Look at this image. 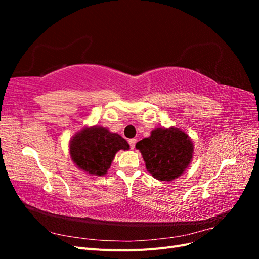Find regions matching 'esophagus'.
<instances>
[{
    "mask_svg": "<svg viewBox=\"0 0 259 259\" xmlns=\"http://www.w3.org/2000/svg\"><path fill=\"white\" fill-rule=\"evenodd\" d=\"M128 144H130L131 149H134V148H135V145H136V139H135V138L130 139V140H128Z\"/></svg>",
    "mask_w": 259,
    "mask_h": 259,
    "instance_id": "1",
    "label": "esophagus"
}]
</instances>
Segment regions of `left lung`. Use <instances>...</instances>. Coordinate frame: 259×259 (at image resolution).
<instances>
[{"mask_svg": "<svg viewBox=\"0 0 259 259\" xmlns=\"http://www.w3.org/2000/svg\"><path fill=\"white\" fill-rule=\"evenodd\" d=\"M146 168L155 179L168 182L179 177L190 163L193 145L186 133L177 128H156L151 136L136 144Z\"/></svg>", "mask_w": 259, "mask_h": 259, "instance_id": "left-lung-1", "label": "left lung"}]
</instances>
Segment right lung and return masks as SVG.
<instances>
[{"mask_svg": "<svg viewBox=\"0 0 259 259\" xmlns=\"http://www.w3.org/2000/svg\"><path fill=\"white\" fill-rule=\"evenodd\" d=\"M130 146L119 134H113L104 127L85 128L71 140L70 154L81 169L101 176L110 167L115 153Z\"/></svg>", "mask_w": 259, "mask_h": 259, "instance_id": "obj_1", "label": "right lung"}]
</instances>
